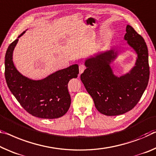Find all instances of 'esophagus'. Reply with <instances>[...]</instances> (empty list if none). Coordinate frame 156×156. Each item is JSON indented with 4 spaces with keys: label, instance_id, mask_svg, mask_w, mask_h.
<instances>
[{
    "label": "esophagus",
    "instance_id": "1",
    "mask_svg": "<svg viewBox=\"0 0 156 156\" xmlns=\"http://www.w3.org/2000/svg\"><path fill=\"white\" fill-rule=\"evenodd\" d=\"M85 69V66L83 65V64H81V65H79V72H80V74L82 73Z\"/></svg>",
    "mask_w": 156,
    "mask_h": 156
}]
</instances>
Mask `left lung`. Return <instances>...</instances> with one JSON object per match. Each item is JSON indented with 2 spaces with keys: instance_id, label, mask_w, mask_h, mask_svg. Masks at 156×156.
Here are the masks:
<instances>
[{
  "instance_id": "1",
  "label": "left lung",
  "mask_w": 156,
  "mask_h": 156,
  "mask_svg": "<svg viewBox=\"0 0 156 156\" xmlns=\"http://www.w3.org/2000/svg\"><path fill=\"white\" fill-rule=\"evenodd\" d=\"M124 39L137 54L135 65L129 73L120 77L113 73L110 65L117 58V51L111 49L86 60L87 69L80 75L96 108L107 116L122 115L132 110L149 83V53L144 39L129 25Z\"/></svg>"
}]
</instances>
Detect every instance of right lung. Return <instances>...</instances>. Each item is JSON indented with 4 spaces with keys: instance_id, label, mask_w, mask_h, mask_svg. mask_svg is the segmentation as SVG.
Returning a JSON list of instances; mask_svg holds the SVG:
<instances>
[{
    "instance_id": "add662e5",
    "label": "right lung",
    "mask_w": 156,
    "mask_h": 156,
    "mask_svg": "<svg viewBox=\"0 0 156 156\" xmlns=\"http://www.w3.org/2000/svg\"><path fill=\"white\" fill-rule=\"evenodd\" d=\"M21 33L9 44L5 53V76L7 85L20 105L29 114L42 119H57L65 115L71 105L68 83L79 73L78 65L59 70L48 77L33 80L17 71L12 54Z\"/></svg>"
}]
</instances>
